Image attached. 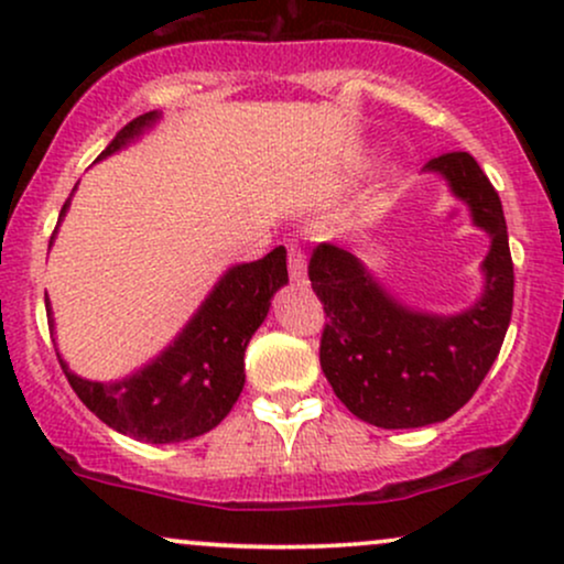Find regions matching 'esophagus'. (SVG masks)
<instances>
[{"mask_svg": "<svg viewBox=\"0 0 564 564\" xmlns=\"http://www.w3.org/2000/svg\"><path fill=\"white\" fill-rule=\"evenodd\" d=\"M289 275H291V281H296V283L307 281V260H304L302 251L294 249V246L289 249Z\"/></svg>", "mask_w": 564, "mask_h": 564, "instance_id": "1", "label": "esophagus"}]
</instances>
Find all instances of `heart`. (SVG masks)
<instances>
[{"mask_svg": "<svg viewBox=\"0 0 564 564\" xmlns=\"http://www.w3.org/2000/svg\"><path fill=\"white\" fill-rule=\"evenodd\" d=\"M394 177V170H390V172H387V180H392Z\"/></svg>", "mask_w": 564, "mask_h": 564, "instance_id": "obj_1", "label": "heart"}]
</instances>
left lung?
I'll return each instance as SVG.
<instances>
[{
	"label": "left lung",
	"mask_w": 564,
	"mask_h": 564,
	"mask_svg": "<svg viewBox=\"0 0 564 564\" xmlns=\"http://www.w3.org/2000/svg\"><path fill=\"white\" fill-rule=\"evenodd\" d=\"M422 172L437 174L490 238L480 296L469 307L448 315L413 307L339 246L321 243L310 260V283L328 318L323 373L349 413L381 430L453 416L490 371L511 321L514 268L494 185L469 153H445Z\"/></svg>",
	"instance_id": "obj_1"
}]
</instances>
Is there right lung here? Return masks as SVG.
<instances>
[{
	"label": "right lung",
	"mask_w": 564,
	"mask_h": 564,
	"mask_svg": "<svg viewBox=\"0 0 564 564\" xmlns=\"http://www.w3.org/2000/svg\"><path fill=\"white\" fill-rule=\"evenodd\" d=\"M161 113H142L108 142L100 159L124 151L148 129L159 124ZM97 159V161H100ZM79 185H74V191ZM74 196V193H70ZM70 198L63 204L57 228L66 217ZM53 232V241L57 236ZM50 241V246H53ZM289 283L286 249L275 246L257 262L232 264L219 275L191 321L153 360L124 379L93 381L70 371L57 349L68 384L100 422L111 430L145 443H183L215 430L236 405L243 390V352L257 328L270 313L278 289ZM47 304L50 332L55 336L53 304ZM55 341V339H53Z\"/></svg>",
	"instance_id": "1"
}]
</instances>
